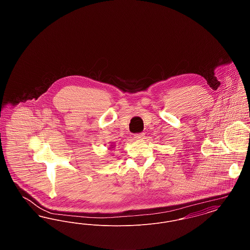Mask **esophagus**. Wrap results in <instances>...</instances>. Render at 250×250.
I'll return each mask as SVG.
<instances>
[{"mask_svg": "<svg viewBox=\"0 0 250 250\" xmlns=\"http://www.w3.org/2000/svg\"><path fill=\"white\" fill-rule=\"evenodd\" d=\"M144 137H145V136H144V133H139V134H136L134 138H135L136 140H143Z\"/></svg>", "mask_w": 250, "mask_h": 250, "instance_id": "34e87169", "label": "esophagus"}]
</instances>
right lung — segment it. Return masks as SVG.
<instances>
[{
  "mask_svg": "<svg viewBox=\"0 0 250 250\" xmlns=\"http://www.w3.org/2000/svg\"><path fill=\"white\" fill-rule=\"evenodd\" d=\"M114 147H115V145H113V144H112V145H110V147H109V150H112Z\"/></svg>",
  "mask_w": 250,
  "mask_h": 250,
  "instance_id": "1",
  "label": "right lung"
}]
</instances>
